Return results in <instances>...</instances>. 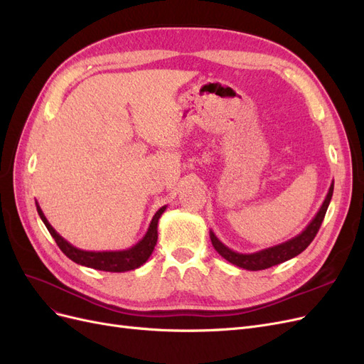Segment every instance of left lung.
<instances>
[{
    "label": "left lung",
    "mask_w": 364,
    "mask_h": 364,
    "mask_svg": "<svg viewBox=\"0 0 364 364\" xmlns=\"http://www.w3.org/2000/svg\"><path fill=\"white\" fill-rule=\"evenodd\" d=\"M333 191H334V182H331V186H329L325 200H323L321 209H318L317 214L314 215V218L310 222V225H308L299 235L284 241V243H281V245L272 246V247L262 249V250L253 252V253H240V252L229 249L226 245H223L222 241L217 238V235L213 232V230H209V237H211L213 246L226 261H229L230 264H234V266L241 267V269L264 270V269H269L273 266H278V264H281V262H285V261L297 257L301 252H304L308 246H310V243L317 234L318 228H321V225L323 222L326 209L329 206V202H331Z\"/></svg>",
    "instance_id": "left-lung-1"
}]
</instances>
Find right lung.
<instances>
[{"label":"right lung","instance_id":"add662e5","mask_svg":"<svg viewBox=\"0 0 364 364\" xmlns=\"http://www.w3.org/2000/svg\"><path fill=\"white\" fill-rule=\"evenodd\" d=\"M36 209H38V214L43 222V225L47 226L48 232L51 234L54 241H56L60 250L70 259H73L77 264H80V266L91 267L95 270L121 273V272H129V270H135V269L141 267L142 264H144L150 258L151 252H153V249H155L156 241H158V222L165 209H167V206H162L158 209L156 214L151 218L146 235L142 237V240H139L135 246H132L126 250H106V252L82 250L79 247L73 246L63 237H60L56 232V229H54L48 223V220L46 215H43L38 202H36Z\"/></svg>","mask_w":364,"mask_h":364}]
</instances>
